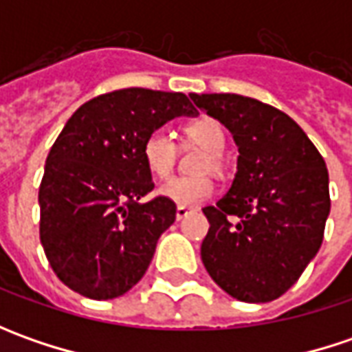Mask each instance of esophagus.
<instances>
[{
  "mask_svg": "<svg viewBox=\"0 0 352 352\" xmlns=\"http://www.w3.org/2000/svg\"><path fill=\"white\" fill-rule=\"evenodd\" d=\"M188 213H190V210H188V208H180V206H178V208H176V219L180 221V219H184Z\"/></svg>",
  "mask_w": 352,
  "mask_h": 352,
  "instance_id": "1",
  "label": "esophagus"
}]
</instances>
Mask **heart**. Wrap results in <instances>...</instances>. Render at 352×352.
I'll use <instances>...</instances> for the list:
<instances>
[{
    "label": "heart",
    "instance_id": "heart-1",
    "mask_svg": "<svg viewBox=\"0 0 352 352\" xmlns=\"http://www.w3.org/2000/svg\"><path fill=\"white\" fill-rule=\"evenodd\" d=\"M186 137L208 153L201 168L211 170V172L221 168L225 133L223 127L215 119L201 117L194 123H190L186 127ZM176 156H178V146L172 133L166 129H156L142 142L144 166L155 178H160V180L168 178L176 164ZM158 194L180 208H192L206 201L213 194V184L210 178H172L158 188Z\"/></svg>",
    "mask_w": 352,
    "mask_h": 352
}]
</instances>
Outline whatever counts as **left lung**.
I'll return each mask as SVG.
<instances>
[{
  "label": "left lung",
  "instance_id": "obj_1",
  "mask_svg": "<svg viewBox=\"0 0 352 352\" xmlns=\"http://www.w3.org/2000/svg\"><path fill=\"white\" fill-rule=\"evenodd\" d=\"M233 135L239 156L229 192L204 208L201 261L213 282L249 304L280 298L318 254L331 210L323 156L302 127L236 94H190Z\"/></svg>",
  "mask_w": 352,
  "mask_h": 352
}]
</instances>
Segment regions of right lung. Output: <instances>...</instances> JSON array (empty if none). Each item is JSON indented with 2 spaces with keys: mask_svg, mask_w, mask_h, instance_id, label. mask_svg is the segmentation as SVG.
<instances>
[{
  "mask_svg": "<svg viewBox=\"0 0 352 352\" xmlns=\"http://www.w3.org/2000/svg\"><path fill=\"white\" fill-rule=\"evenodd\" d=\"M180 116H197L180 91L129 88L89 100L66 121L47 156L38 206L43 249L70 290L113 300L144 276L176 204L141 201L155 188L142 142Z\"/></svg>",
  "mask_w": 352,
  "mask_h": 352,
  "instance_id": "obj_1",
  "label": "right lung"
}]
</instances>
